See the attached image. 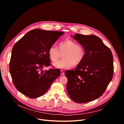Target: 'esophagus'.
Returning a JSON list of instances; mask_svg holds the SVG:
<instances>
[{
	"mask_svg": "<svg viewBox=\"0 0 124 124\" xmlns=\"http://www.w3.org/2000/svg\"><path fill=\"white\" fill-rule=\"evenodd\" d=\"M61 75H64V72L62 70H61Z\"/></svg>",
	"mask_w": 124,
	"mask_h": 124,
	"instance_id": "1",
	"label": "esophagus"
}]
</instances>
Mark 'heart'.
<instances>
[{
    "mask_svg": "<svg viewBox=\"0 0 124 124\" xmlns=\"http://www.w3.org/2000/svg\"><path fill=\"white\" fill-rule=\"evenodd\" d=\"M48 55L50 60L56 61L60 57L62 59L53 63V66L61 69H66L72 67L73 65H77L83 60L84 51L81 45L70 39H67L60 42L58 48L52 45L48 49Z\"/></svg>",
    "mask_w": 124,
    "mask_h": 124,
    "instance_id": "1",
    "label": "heart"
}]
</instances>
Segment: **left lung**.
<instances>
[{"label": "left lung", "mask_w": 124, "mask_h": 124, "mask_svg": "<svg viewBox=\"0 0 124 124\" xmlns=\"http://www.w3.org/2000/svg\"><path fill=\"white\" fill-rule=\"evenodd\" d=\"M84 49L82 61L74 70L65 72L70 98L77 103H85L98 99L111 81L113 72L112 51L95 35L76 34L71 36Z\"/></svg>", "instance_id": "1"}]
</instances>
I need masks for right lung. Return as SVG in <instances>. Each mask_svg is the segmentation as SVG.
<instances>
[{"mask_svg":"<svg viewBox=\"0 0 124 124\" xmlns=\"http://www.w3.org/2000/svg\"><path fill=\"white\" fill-rule=\"evenodd\" d=\"M64 32L36 29L27 32L14 45L9 71L16 88L31 99L44 95L59 76L58 69L43 70L50 65L48 49Z\"/></svg>","mask_w":124,"mask_h":124,"instance_id":"obj_1","label":"right lung"}]
</instances>
